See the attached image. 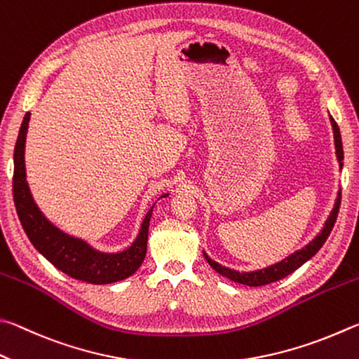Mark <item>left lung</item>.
<instances>
[{"instance_id": "8db88e82", "label": "left lung", "mask_w": 359, "mask_h": 359, "mask_svg": "<svg viewBox=\"0 0 359 359\" xmlns=\"http://www.w3.org/2000/svg\"><path fill=\"white\" fill-rule=\"evenodd\" d=\"M331 119V124H332V130H334V143H336V154H337V161L341 162V168H342V161H344V149H342V140H341V132H339V126L334 121V118L330 116ZM339 206H341V197L337 198L334 210L331 211V216L328 217V221H326L323 230L320 231L318 236L313 240L312 243L307 244L304 249L298 250V252L292 254L290 257H287L285 260H282L280 263H276V265L268 266L265 269H260V271H254V273H238L233 271V269H229L225 266H221L219 263L212 262L208 255H205L206 262L210 263V266L217 271L224 278H227L233 282H238V284H243V285H249V287H262V285H266V284H271V282L276 280H280L284 279L285 276L292 274L294 269H298L301 265H304V263L312 259L313 255H316L320 248L323 246V243L326 241V238L330 236L332 227H334L336 224V219L339 215Z\"/></svg>"}]
</instances>
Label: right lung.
<instances>
[{
    "label": "right lung",
    "mask_w": 359,
    "mask_h": 359,
    "mask_svg": "<svg viewBox=\"0 0 359 359\" xmlns=\"http://www.w3.org/2000/svg\"><path fill=\"white\" fill-rule=\"evenodd\" d=\"M29 113L23 118L14 149V178L12 194L18 219L33 246L62 273L90 284H111L134 274L147 255L148 229L153 208L148 211L142 230L132 246L119 254H102L85 241L72 238L53 227L37 208L25 180V138ZM165 197V196H163Z\"/></svg>",
    "instance_id": "right-lung-1"
}]
</instances>
